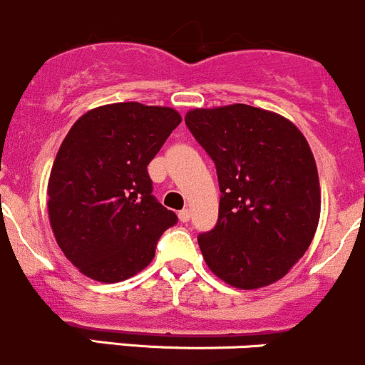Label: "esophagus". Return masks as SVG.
<instances>
[{"label": "esophagus", "mask_w": 365, "mask_h": 365, "mask_svg": "<svg viewBox=\"0 0 365 365\" xmlns=\"http://www.w3.org/2000/svg\"><path fill=\"white\" fill-rule=\"evenodd\" d=\"M190 216H191L190 209H182V211H179V220H181L182 223H186L187 220H190Z\"/></svg>", "instance_id": "34e87169"}]
</instances>
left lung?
<instances>
[{
  "mask_svg": "<svg viewBox=\"0 0 365 365\" xmlns=\"http://www.w3.org/2000/svg\"><path fill=\"white\" fill-rule=\"evenodd\" d=\"M216 165L218 223L198 236L205 264L237 289L275 284L304 257L319 223L316 160L300 129L248 104L195 108L184 117Z\"/></svg>",
  "mask_w": 365,
  "mask_h": 365,
  "instance_id": "obj_1",
  "label": "left lung"
}]
</instances>
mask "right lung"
I'll list each match as a JSON object with an SVG mask.
<instances>
[{
	"label": "right lung",
	"mask_w": 365,
	"mask_h": 365,
	"mask_svg": "<svg viewBox=\"0 0 365 365\" xmlns=\"http://www.w3.org/2000/svg\"><path fill=\"white\" fill-rule=\"evenodd\" d=\"M181 115L168 106L113 103L68 129L48 182V212L65 257L88 279L128 280L150 264L161 234L178 222L153 197L147 165Z\"/></svg>",
	"instance_id": "1"
}]
</instances>
